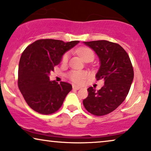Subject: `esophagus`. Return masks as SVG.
I'll return each mask as SVG.
<instances>
[{"label": "esophagus", "mask_w": 151, "mask_h": 151, "mask_svg": "<svg viewBox=\"0 0 151 151\" xmlns=\"http://www.w3.org/2000/svg\"><path fill=\"white\" fill-rule=\"evenodd\" d=\"M72 88H73L74 90H79L81 88V87L79 86H75V85H73L72 86Z\"/></svg>", "instance_id": "1"}]
</instances>
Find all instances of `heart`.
<instances>
[{"label": "heart", "mask_w": 151, "mask_h": 151, "mask_svg": "<svg viewBox=\"0 0 151 151\" xmlns=\"http://www.w3.org/2000/svg\"><path fill=\"white\" fill-rule=\"evenodd\" d=\"M77 53L79 56L83 59V60L86 58H94V53L90 48L88 47H81L77 50ZM68 58H69V54L68 53L63 55L62 58L63 63H66L68 62ZM86 73L83 71H78V70H74L70 72L68 74V78L71 80L72 82L75 83H81L86 78Z\"/></svg>", "instance_id": "1"}]
</instances>
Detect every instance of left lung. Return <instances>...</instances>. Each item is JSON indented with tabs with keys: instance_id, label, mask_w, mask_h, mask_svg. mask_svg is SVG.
<instances>
[{
	"instance_id": "8db88e82",
	"label": "left lung",
	"mask_w": 151,
	"mask_h": 151,
	"mask_svg": "<svg viewBox=\"0 0 151 151\" xmlns=\"http://www.w3.org/2000/svg\"><path fill=\"white\" fill-rule=\"evenodd\" d=\"M95 51L100 66L96 74L97 80L104 84L96 91L88 88V95L83 100L88 111L95 116H104L116 109L125 100L134 79L130 59L118 44L106 40L83 42Z\"/></svg>"
}]
</instances>
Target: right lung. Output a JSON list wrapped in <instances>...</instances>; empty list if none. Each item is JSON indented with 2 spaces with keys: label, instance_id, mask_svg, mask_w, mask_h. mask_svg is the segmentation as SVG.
I'll return each instance as SVG.
<instances>
[{
  "label": "right lung",
  "instance_id": "add662e5",
  "mask_svg": "<svg viewBox=\"0 0 151 151\" xmlns=\"http://www.w3.org/2000/svg\"><path fill=\"white\" fill-rule=\"evenodd\" d=\"M79 42L38 40L22 53L19 65L18 86L32 109L48 115L62 106L72 86L66 82L50 81L49 74L60 63L64 53Z\"/></svg>",
  "mask_w": 151,
  "mask_h": 151
}]
</instances>
